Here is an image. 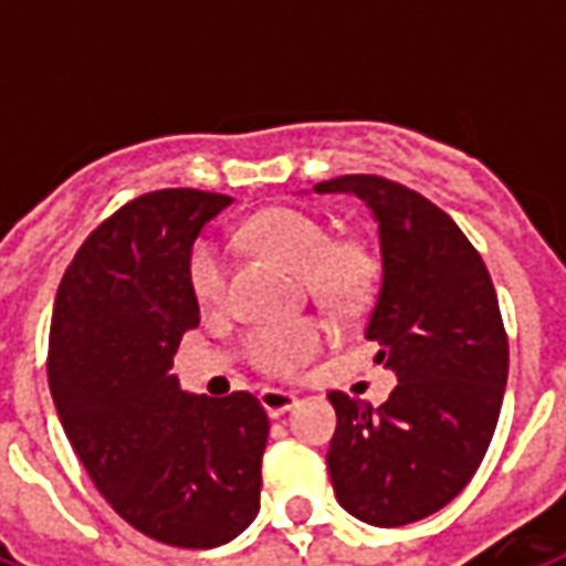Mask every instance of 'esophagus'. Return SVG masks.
<instances>
[{
  "label": "esophagus",
  "mask_w": 566,
  "mask_h": 566,
  "mask_svg": "<svg viewBox=\"0 0 566 566\" xmlns=\"http://www.w3.org/2000/svg\"><path fill=\"white\" fill-rule=\"evenodd\" d=\"M260 403H263V409L270 412V418H279L284 416L287 409H294L296 394L282 391V388H263V391H260Z\"/></svg>",
  "instance_id": "1"
}]
</instances>
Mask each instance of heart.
I'll use <instances>...</instances> for the list:
<instances>
[{
	"instance_id": "heart-1",
	"label": "heart",
	"mask_w": 566,
	"mask_h": 566,
	"mask_svg": "<svg viewBox=\"0 0 566 566\" xmlns=\"http://www.w3.org/2000/svg\"><path fill=\"white\" fill-rule=\"evenodd\" d=\"M248 239L303 272L308 291L331 308H352L367 294L376 260L357 239H333L331 227L318 214L294 206H272L254 214L245 227ZM187 284L199 306L218 308L230 294V258L227 248L199 235L187 254ZM324 331L318 321L291 318L258 324L245 333L242 352L248 364L272 379H291L318 355Z\"/></svg>"
}]
</instances>
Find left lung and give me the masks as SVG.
<instances>
[{"label":"left lung","mask_w":566,"mask_h":566,"mask_svg":"<svg viewBox=\"0 0 566 566\" xmlns=\"http://www.w3.org/2000/svg\"><path fill=\"white\" fill-rule=\"evenodd\" d=\"M315 190L355 193L379 221L367 339L400 379L379 409L331 391L327 470L345 512L400 527L458 497L491 446L510 373L497 291L461 227L418 190L381 175H339Z\"/></svg>","instance_id":"8db88e82"}]
</instances>
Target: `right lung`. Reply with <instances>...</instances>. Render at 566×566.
I'll return each mask as SVG.
<instances>
[{
  "label": "right lung",
  "mask_w": 566,
  "mask_h": 566,
  "mask_svg": "<svg viewBox=\"0 0 566 566\" xmlns=\"http://www.w3.org/2000/svg\"><path fill=\"white\" fill-rule=\"evenodd\" d=\"M230 197L166 187L93 230L60 282L48 385L108 506L157 543L214 548L260 512L270 418L254 394L187 397L172 357L199 324L187 254Z\"/></svg>",
  "instance_id": "add662e5"
}]
</instances>
